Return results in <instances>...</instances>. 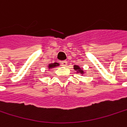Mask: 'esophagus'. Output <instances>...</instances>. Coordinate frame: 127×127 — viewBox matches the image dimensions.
I'll list each match as a JSON object with an SVG mask.
<instances>
[{
    "label": "esophagus",
    "mask_w": 127,
    "mask_h": 127,
    "mask_svg": "<svg viewBox=\"0 0 127 127\" xmlns=\"http://www.w3.org/2000/svg\"><path fill=\"white\" fill-rule=\"evenodd\" d=\"M61 65H62V66H66L67 65L66 61H61Z\"/></svg>",
    "instance_id": "esophagus-1"
}]
</instances>
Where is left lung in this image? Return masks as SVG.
I'll list each match as a JSON object with an SVG mask.
<instances>
[{
  "label": "left lung",
  "instance_id": "8db88e82",
  "mask_svg": "<svg viewBox=\"0 0 127 127\" xmlns=\"http://www.w3.org/2000/svg\"><path fill=\"white\" fill-rule=\"evenodd\" d=\"M74 69L76 70V71H80L81 73H83V71L81 70V69H80L79 66H74Z\"/></svg>",
  "mask_w": 127,
  "mask_h": 127
}]
</instances>
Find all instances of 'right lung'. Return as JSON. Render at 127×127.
Listing matches in <instances>:
<instances>
[{
  "label": "right lung",
  "mask_w": 127,
  "mask_h": 127,
  "mask_svg": "<svg viewBox=\"0 0 127 127\" xmlns=\"http://www.w3.org/2000/svg\"><path fill=\"white\" fill-rule=\"evenodd\" d=\"M59 66V64H58V63L51 64H49V65H48V68H53V67H56V66Z\"/></svg>",
  "instance_id": "add662e5"
}]
</instances>
